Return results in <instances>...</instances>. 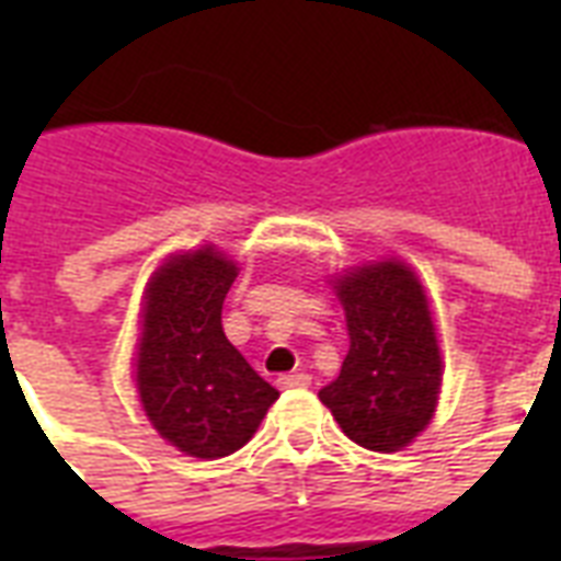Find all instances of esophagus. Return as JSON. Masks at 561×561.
<instances>
[{
    "label": "esophagus",
    "instance_id": "obj_1",
    "mask_svg": "<svg viewBox=\"0 0 561 561\" xmlns=\"http://www.w3.org/2000/svg\"><path fill=\"white\" fill-rule=\"evenodd\" d=\"M276 383H279L282 390H299V387H308V383H311V375H306V373L282 375V378Z\"/></svg>",
    "mask_w": 561,
    "mask_h": 561
}]
</instances>
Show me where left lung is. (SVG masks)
Returning <instances> with one entry per match:
<instances>
[{"mask_svg": "<svg viewBox=\"0 0 561 561\" xmlns=\"http://www.w3.org/2000/svg\"><path fill=\"white\" fill-rule=\"evenodd\" d=\"M334 282L350 352L320 390L343 434L369 451L410 445L434 419L443 358L422 282L404 262L364 264Z\"/></svg>", "mask_w": 561, "mask_h": 561, "instance_id": "obj_1", "label": "left lung"}]
</instances>
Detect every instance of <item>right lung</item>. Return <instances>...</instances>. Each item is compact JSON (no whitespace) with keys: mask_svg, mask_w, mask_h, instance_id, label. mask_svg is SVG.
I'll use <instances>...</instances> for the list:
<instances>
[{"mask_svg":"<svg viewBox=\"0 0 561 561\" xmlns=\"http://www.w3.org/2000/svg\"><path fill=\"white\" fill-rule=\"evenodd\" d=\"M236 276V262L206 244L171 255L145 290L139 401L157 434L197 460H218L250 443L279 399L220 325Z\"/></svg>","mask_w":561,"mask_h":561,"instance_id":"right-lung-1","label":"right lung"}]
</instances>
